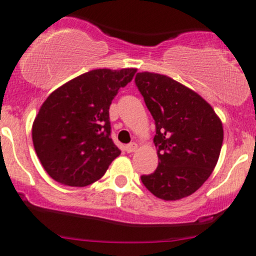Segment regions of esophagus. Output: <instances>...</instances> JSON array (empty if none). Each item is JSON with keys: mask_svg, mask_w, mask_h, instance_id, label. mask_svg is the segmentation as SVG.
<instances>
[{"mask_svg": "<svg viewBox=\"0 0 256 256\" xmlns=\"http://www.w3.org/2000/svg\"><path fill=\"white\" fill-rule=\"evenodd\" d=\"M125 150H126V152H128V154H131V152H135L136 150H138V144L131 142V144H126Z\"/></svg>", "mask_w": 256, "mask_h": 256, "instance_id": "34e87169", "label": "esophagus"}]
</instances>
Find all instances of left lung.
Returning <instances> with one entry per match:
<instances>
[{
  "label": "left lung",
  "mask_w": 256,
  "mask_h": 256,
  "mask_svg": "<svg viewBox=\"0 0 256 256\" xmlns=\"http://www.w3.org/2000/svg\"><path fill=\"white\" fill-rule=\"evenodd\" d=\"M136 86L156 125L158 166L141 176L157 198L177 200L194 193L210 176L223 144V125L200 95L162 74L142 72Z\"/></svg>",
  "instance_id": "8db88e82"
}]
</instances>
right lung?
Returning <instances> with one entry per match:
<instances>
[{
    "label": "right lung",
    "instance_id": "right-lung-1",
    "mask_svg": "<svg viewBox=\"0 0 256 256\" xmlns=\"http://www.w3.org/2000/svg\"><path fill=\"white\" fill-rule=\"evenodd\" d=\"M136 69H95L54 90L32 128L36 154L56 182L84 187L100 180L121 154L114 144L109 109Z\"/></svg>",
    "mask_w": 256,
    "mask_h": 256
}]
</instances>
